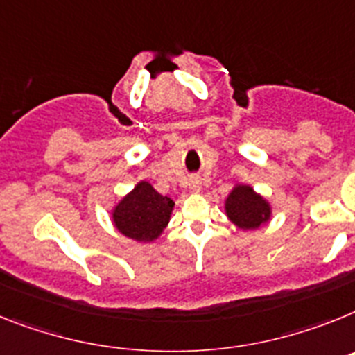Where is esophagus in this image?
Returning <instances> with one entry per match:
<instances>
[{"label": "esophagus", "mask_w": 355, "mask_h": 355, "mask_svg": "<svg viewBox=\"0 0 355 355\" xmlns=\"http://www.w3.org/2000/svg\"><path fill=\"white\" fill-rule=\"evenodd\" d=\"M189 189L193 191V193H198V191L202 189V182H200V178H191Z\"/></svg>", "instance_id": "1"}]
</instances>
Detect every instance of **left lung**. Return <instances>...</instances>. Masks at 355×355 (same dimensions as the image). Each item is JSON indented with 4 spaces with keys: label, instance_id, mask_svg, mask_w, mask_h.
Returning a JSON list of instances; mask_svg holds the SVG:
<instances>
[{
    "label": "left lung",
    "instance_id": "obj_1",
    "mask_svg": "<svg viewBox=\"0 0 355 355\" xmlns=\"http://www.w3.org/2000/svg\"><path fill=\"white\" fill-rule=\"evenodd\" d=\"M225 212L237 229L255 230L270 221L271 205L252 186L236 184L225 200Z\"/></svg>",
    "mask_w": 355,
    "mask_h": 355
}]
</instances>
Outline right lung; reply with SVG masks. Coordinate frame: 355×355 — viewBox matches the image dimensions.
I'll use <instances>...</instances> for the list:
<instances>
[{"label":"right lung","mask_w":355,"mask_h":355,"mask_svg":"<svg viewBox=\"0 0 355 355\" xmlns=\"http://www.w3.org/2000/svg\"><path fill=\"white\" fill-rule=\"evenodd\" d=\"M173 207L169 196H162L150 182L141 180L112 209L114 227L128 239L152 243L168 227Z\"/></svg>","instance_id":"obj_1"}]
</instances>
